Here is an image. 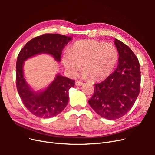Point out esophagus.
I'll return each mask as SVG.
<instances>
[{"label":"esophagus","mask_w":155,"mask_h":155,"mask_svg":"<svg viewBox=\"0 0 155 155\" xmlns=\"http://www.w3.org/2000/svg\"><path fill=\"white\" fill-rule=\"evenodd\" d=\"M75 84H76V86H81V85H83V83L81 81H76V83H75Z\"/></svg>","instance_id":"34e87169"}]
</instances>
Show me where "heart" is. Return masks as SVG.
<instances>
[{"instance_id": "heart-1", "label": "heart", "mask_w": 155, "mask_h": 155, "mask_svg": "<svg viewBox=\"0 0 155 155\" xmlns=\"http://www.w3.org/2000/svg\"><path fill=\"white\" fill-rule=\"evenodd\" d=\"M117 48L111 43L95 40H82L75 43L62 59L64 67L75 76L83 66L84 78L100 81L109 76L118 61Z\"/></svg>"}]
</instances>
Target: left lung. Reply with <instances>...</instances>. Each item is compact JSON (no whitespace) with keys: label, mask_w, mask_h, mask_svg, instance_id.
I'll return each mask as SVG.
<instances>
[{"label":"left lung","mask_w":155,"mask_h":155,"mask_svg":"<svg viewBox=\"0 0 155 155\" xmlns=\"http://www.w3.org/2000/svg\"><path fill=\"white\" fill-rule=\"evenodd\" d=\"M119 54L118 67L104 81L95 84L88 104L97 114L116 120L130 110L139 95L141 81L140 63L131 49L115 39Z\"/></svg>","instance_id":"1"}]
</instances>
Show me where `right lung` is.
<instances>
[{"instance_id":"right-lung-1","label":"right lung","mask_w":155,"mask_h":155,"mask_svg":"<svg viewBox=\"0 0 155 155\" xmlns=\"http://www.w3.org/2000/svg\"><path fill=\"white\" fill-rule=\"evenodd\" d=\"M71 40L72 37L63 35L45 34L28 42L18 55L16 63L18 93L26 109L39 118H51L64 110L68 103V91L74 87L75 81L58 74L45 90L35 92L26 82L23 64L27 59L40 54H50L60 61L63 49Z\"/></svg>"}]
</instances>
